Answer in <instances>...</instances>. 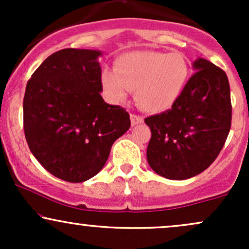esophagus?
<instances>
[{
  "instance_id": "esophagus-1",
  "label": "esophagus",
  "mask_w": 249,
  "mask_h": 249,
  "mask_svg": "<svg viewBox=\"0 0 249 249\" xmlns=\"http://www.w3.org/2000/svg\"><path fill=\"white\" fill-rule=\"evenodd\" d=\"M130 119H131V124H132V126H134V125L137 124H141V123L144 122V118H142V116L134 115V113H131Z\"/></svg>"
}]
</instances>
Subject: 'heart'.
<instances>
[{
  "instance_id": "b5f03b06",
  "label": "heart",
  "mask_w": 249,
  "mask_h": 249,
  "mask_svg": "<svg viewBox=\"0 0 249 249\" xmlns=\"http://www.w3.org/2000/svg\"><path fill=\"white\" fill-rule=\"evenodd\" d=\"M190 73V64L181 53L141 50L119 56L115 69L102 71L101 81L111 102L124 101L130 90H136L139 107L148 112H161L182 95Z\"/></svg>"
}]
</instances>
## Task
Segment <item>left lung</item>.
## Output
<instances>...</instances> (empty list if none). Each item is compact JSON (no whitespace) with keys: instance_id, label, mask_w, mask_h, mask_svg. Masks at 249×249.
Listing matches in <instances>:
<instances>
[{"instance_id":"obj_1","label":"left lung","mask_w":249,"mask_h":249,"mask_svg":"<svg viewBox=\"0 0 249 249\" xmlns=\"http://www.w3.org/2000/svg\"><path fill=\"white\" fill-rule=\"evenodd\" d=\"M172 107L145 118L151 128L146 157L156 173L184 180L201 173L225 145L232 121L227 75L205 58Z\"/></svg>"}]
</instances>
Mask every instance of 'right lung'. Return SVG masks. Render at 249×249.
Wrapping results in <instances>:
<instances>
[{"label": "right lung", "instance_id": "obj_1", "mask_svg": "<svg viewBox=\"0 0 249 249\" xmlns=\"http://www.w3.org/2000/svg\"><path fill=\"white\" fill-rule=\"evenodd\" d=\"M99 56V50L57 51L37 68L25 88L23 124L31 153L65 181L95 177L113 142L131 126L125 108L102 98Z\"/></svg>", "mask_w": 249, "mask_h": 249}]
</instances>
